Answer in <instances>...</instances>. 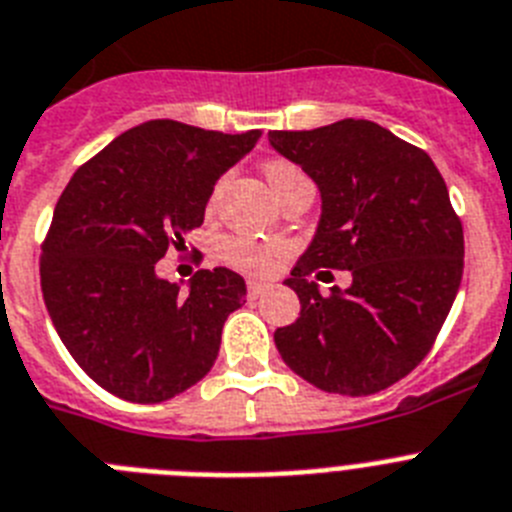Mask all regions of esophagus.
Masks as SVG:
<instances>
[{"mask_svg": "<svg viewBox=\"0 0 512 512\" xmlns=\"http://www.w3.org/2000/svg\"><path fill=\"white\" fill-rule=\"evenodd\" d=\"M269 282H261V279H251V282H248V298H261V295H264L266 290H269Z\"/></svg>", "mask_w": 512, "mask_h": 512, "instance_id": "1", "label": "esophagus"}]
</instances>
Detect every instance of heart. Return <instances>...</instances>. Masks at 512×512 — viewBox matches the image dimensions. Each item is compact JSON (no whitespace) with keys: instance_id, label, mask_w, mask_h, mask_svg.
I'll return each instance as SVG.
<instances>
[{"instance_id":"b5f03b06","label":"heart","mask_w":512,"mask_h":512,"mask_svg":"<svg viewBox=\"0 0 512 512\" xmlns=\"http://www.w3.org/2000/svg\"><path fill=\"white\" fill-rule=\"evenodd\" d=\"M264 173L269 186H272L274 196L282 189H287L290 183L305 181L303 170H300L298 165L287 163V160H272V163H266ZM222 256H225L227 264L238 266L243 272L264 274L269 272L274 266V261H277L279 246H274V243H259V240L251 238H227L225 243H222Z\"/></svg>"}]
</instances>
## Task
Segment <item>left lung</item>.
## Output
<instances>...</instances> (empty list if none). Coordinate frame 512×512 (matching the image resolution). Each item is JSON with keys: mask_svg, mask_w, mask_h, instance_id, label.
Returning a JSON list of instances; mask_svg holds the SVG:
<instances>
[{"mask_svg": "<svg viewBox=\"0 0 512 512\" xmlns=\"http://www.w3.org/2000/svg\"><path fill=\"white\" fill-rule=\"evenodd\" d=\"M269 144L321 194L316 233L285 279L300 316L274 331L279 355L321 391H383L425 360L461 287L464 227L443 176L365 119L269 131ZM318 265L347 268L353 285L321 296L307 279Z\"/></svg>", "mask_w": 512, "mask_h": 512, "instance_id": "1", "label": "left lung"}]
</instances>
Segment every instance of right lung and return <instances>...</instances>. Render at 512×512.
Instances as JSON below:
<instances>
[{
    "instance_id": "obj_1",
    "label": "right lung",
    "mask_w": 512,
    "mask_h": 512,
    "mask_svg": "<svg viewBox=\"0 0 512 512\" xmlns=\"http://www.w3.org/2000/svg\"><path fill=\"white\" fill-rule=\"evenodd\" d=\"M261 139L157 119L113 139L56 202L43 243L41 290L74 362L100 388L160 404L199 383L217 360L246 282L202 269L183 292L155 264L170 240L204 222L222 173Z\"/></svg>"
}]
</instances>
